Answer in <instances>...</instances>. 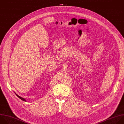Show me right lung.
<instances>
[{
    "mask_svg": "<svg viewBox=\"0 0 124 124\" xmlns=\"http://www.w3.org/2000/svg\"><path fill=\"white\" fill-rule=\"evenodd\" d=\"M16 96H17L18 97H19V98L20 99H21L22 100H23V101H26V100H25L24 98H22V97H20V96H18V95L17 94H16Z\"/></svg>",
    "mask_w": 124,
    "mask_h": 124,
    "instance_id": "1",
    "label": "right lung"
}]
</instances>
